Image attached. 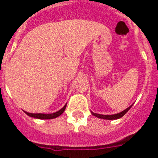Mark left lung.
Returning a JSON list of instances; mask_svg holds the SVG:
<instances>
[{"instance_id": "left-lung-1", "label": "left lung", "mask_w": 158, "mask_h": 158, "mask_svg": "<svg viewBox=\"0 0 158 158\" xmlns=\"http://www.w3.org/2000/svg\"><path fill=\"white\" fill-rule=\"evenodd\" d=\"M132 106H133V105L129 106V107H128L127 109H125L124 110H123L122 112H120V113L114 114H109V115H105V114H100L93 113L92 111H91V114H92L94 116L97 117V118H104V119H109V120H112V119H118V118H121V117H123V116L129 110V109L131 108Z\"/></svg>"}]
</instances>
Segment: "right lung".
<instances>
[{
  "mask_svg": "<svg viewBox=\"0 0 158 158\" xmlns=\"http://www.w3.org/2000/svg\"><path fill=\"white\" fill-rule=\"evenodd\" d=\"M66 106H67V104H66L65 106H63L61 110H59L57 112H55V113H52V114H32V113H29V112H26V111H24V113L26 114L27 115L30 116V117H33V118H40V119H51V118H57L58 116H60L62 114L64 110H65Z\"/></svg>",
  "mask_w": 158,
  "mask_h": 158,
  "instance_id": "1",
  "label": "right lung"
}]
</instances>
